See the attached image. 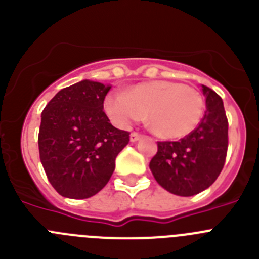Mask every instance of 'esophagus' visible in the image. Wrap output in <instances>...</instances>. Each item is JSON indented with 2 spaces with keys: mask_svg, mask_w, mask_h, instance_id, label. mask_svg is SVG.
I'll list each match as a JSON object with an SVG mask.
<instances>
[{
  "mask_svg": "<svg viewBox=\"0 0 259 259\" xmlns=\"http://www.w3.org/2000/svg\"><path fill=\"white\" fill-rule=\"evenodd\" d=\"M141 139V135L137 134V132H132L131 135H130V140L132 141V143H135V141L140 140Z\"/></svg>",
  "mask_w": 259,
  "mask_h": 259,
  "instance_id": "1",
  "label": "esophagus"
}]
</instances>
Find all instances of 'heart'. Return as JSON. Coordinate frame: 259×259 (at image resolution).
Masks as SVG:
<instances>
[{"label": "heart", "mask_w": 259, "mask_h": 259, "mask_svg": "<svg viewBox=\"0 0 259 259\" xmlns=\"http://www.w3.org/2000/svg\"><path fill=\"white\" fill-rule=\"evenodd\" d=\"M104 109L119 127H127L148 115L153 134L161 139H182L193 131L202 115L203 100L198 91L174 81H149L127 93L106 96Z\"/></svg>", "instance_id": "1"}]
</instances>
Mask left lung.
Listing matches in <instances>:
<instances>
[{
	"instance_id": "1",
	"label": "left lung",
	"mask_w": 259,
	"mask_h": 259,
	"mask_svg": "<svg viewBox=\"0 0 259 259\" xmlns=\"http://www.w3.org/2000/svg\"><path fill=\"white\" fill-rule=\"evenodd\" d=\"M206 111L197 128L179 141H158L149 167L158 184L170 193L189 197L209 188L226 162L228 120L223 101L209 87Z\"/></svg>"
}]
</instances>
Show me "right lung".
I'll list each match as a JSON object with an SVG mask.
<instances>
[{
    "label": "right lung",
    "instance_id": "obj_1",
    "mask_svg": "<svg viewBox=\"0 0 259 259\" xmlns=\"http://www.w3.org/2000/svg\"><path fill=\"white\" fill-rule=\"evenodd\" d=\"M110 88L83 80L61 89L41 113L40 161L63 197L81 200L101 191L130 141V132L114 127L104 111Z\"/></svg>",
    "mask_w": 259,
    "mask_h": 259
}]
</instances>
